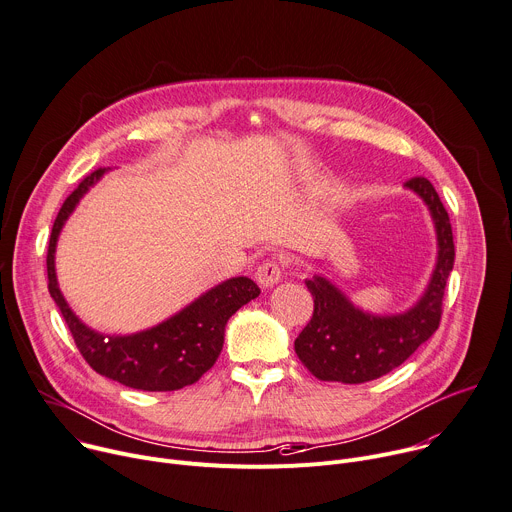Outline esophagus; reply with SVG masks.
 <instances>
[{
  "mask_svg": "<svg viewBox=\"0 0 512 512\" xmlns=\"http://www.w3.org/2000/svg\"><path fill=\"white\" fill-rule=\"evenodd\" d=\"M255 277H257V282H259L263 288H273L277 282L282 280V265H280V261H275V259L263 261V263L257 267Z\"/></svg>",
  "mask_w": 512,
  "mask_h": 512,
  "instance_id": "obj_1",
  "label": "esophagus"
}]
</instances>
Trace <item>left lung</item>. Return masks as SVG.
I'll return each mask as SVG.
<instances>
[{"label": "left lung", "mask_w": 512, "mask_h": 512, "mask_svg": "<svg viewBox=\"0 0 512 512\" xmlns=\"http://www.w3.org/2000/svg\"><path fill=\"white\" fill-rule=\"evenodd\" d=\"M406 188L416 192L431 210L437 228V267L425 296L404 314L371 316L355 308L324 277L306 280L314 312L294 349L304 367L318 380L363 384L386 376L404 363L439 329L447 277L455 247L449 214L427 177H412Z\"/></svg>", "instance_id": "left-lung-1"}]
</instances>
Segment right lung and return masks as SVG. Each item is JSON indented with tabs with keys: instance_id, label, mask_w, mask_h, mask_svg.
Wrapping results in <instances>:
<instances>
[{
	"instance_id": "obj_1",
	"label": "right lung",
	"mask_w": 512,
	"mask_h": 512,
	"mask_svg": "<svg viewBox=\"0 0 512 512\" xmlns=\"http://www.w3.org/2000/svg\"><path fill=\"white\" fill-rule=\"evenodd\" d=\"M104 171L106 167H100L83 177L57 214L49 239V251H46L49 292L67 322L79 353L98 374L128 388L147 392H171L196 384L216 363L222 351L228 318L257 298L261 290L249 277H232L151 331L130 337H106L87 329L71 312L59 290L55 275V247L65 220Z\"/></svg>"
}]
</instances>
